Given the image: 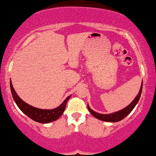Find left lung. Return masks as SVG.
I'll use <instances>...</instances> for the list:
<instances>
[{"instance_id": "obj_1", "label": "left lung", "mask_w": 156, "mask_h": 156, "mask_svg": "<svg viewBox=\"0 0 156 156\" xmlns=\"http://www.w3.org/2000/svg\"><path fill=\"white\" fill-rule=\"evenodd\" d=\"M142 90H143V83H142V86L140 87V89L139 94H137V96H136L135 99L133 101V102H132L129 105H128L127 107H125V109L120 110L119 112H114V113L109 114H102L97 113V112L93 111L89 106H88V111L90 112V114H91L94 117H95L96 119L102 120V121L110 122H119L120 120L123 119L124 118L127 117L128 114L133 111V109L135 108L136 104H137V102L139 101L140 98Z\"/></svg>"}]
</instances>
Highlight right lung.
I'll return each mask as SVG.
<instances>
[{
  "instance_id": "right-lung-1",
  "label": "right lung",
  "mask_w": 156,
  "mask_h": 156,
  "mask_svg": "<svg viewBox=\"0 0 156 156\" xmlns=\"http://www.w3.org/2000/svg\"><path fill=\"white\" fill-rule=\"evenodd\" d=\"M10 88H11L13 99H14L16 104H17L18 107L29 118H31L35 122H39V123H49V122L58 119L64 112L67 102L70 97V96L67 97L60 106L54 109H41L34 107V106L29 105L22 101L14 90L11 81H10Z\"/></svg>"
}]
</instances>
